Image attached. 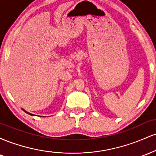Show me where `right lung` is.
<instances>
[{
    "label": "right lung",
    "mask_w": 156,
    "mask_h": 156,
    "mask_svg": "<svg viewBox=\"0 0 156 156\" xmlns=\"http://www.w3.org/2000/svg\"><path fill=\"white\" fill-rule=\"evenodd\" d=\"M23 109V112H25L26 113H27V114H30V115H31V116H35V115H34V114H31V113H29V112H26V110H24V109L23 108H22Z\"/></svg>",
    "instance_id": "1"
}]
</instances>
